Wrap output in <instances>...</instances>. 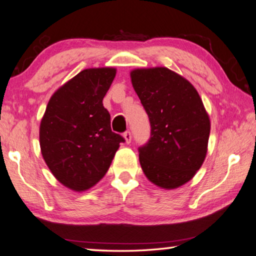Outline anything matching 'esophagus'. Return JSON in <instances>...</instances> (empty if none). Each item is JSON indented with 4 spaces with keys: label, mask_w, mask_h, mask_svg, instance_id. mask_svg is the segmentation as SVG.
<instances>
[{
    "label": "esophagus",
    "mask_w": 256,
    "mask_h": 256,
    "mask_svg": "<svg viewBox=\"0 0 256 256\" xmlns=\"http://www.w3.org/2000/svg\"><path fill=\"white\" fill-rule=\"evenodd\" d=\"M123 136H124V139H125V142H126V144H130V142H131V140H132V134H131V132H130V131L124 132Z\"/></svg>",
    "instance_id": "obj_1"
}]
</instances>
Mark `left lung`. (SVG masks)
Here are the masks:
<instances>
[{
  "instance_id": "obj_1",
  "label": "left lung",
  "mask_w": 256,
  "mask_h": 256,
  "mask_svg": "<svg viewBox=\"0 0 256 256\" xmlns=\"http://www.w3.org/2000/svg\"><path fill=\"white\" fill-rule=\"evenodd\" d=\"M150 122V139L139 148L144 176L164 190L190 182L208 150L210 120L198 90L188 79L164 66L130 72Z\"/></svg>"
}]
</instances>
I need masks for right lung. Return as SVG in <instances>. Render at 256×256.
Returning a JSON list of instances; mask_svg holds the SVG:
<instances>
[{"instance_id": "add662e5", "label": "right lung", "mask_w": 256, "mask_h": 256, "mask_svg": "<svg viewBox=\"0 0 256 256\" xmlns=\"http://www.w3.org/2000/svg\"><path fill=\"white\" fill-rule=\"evenodd\" d=\"M115 68H85L52 95L40 123L46 164L60 184L74 192L104 178L123 136L112 131L102 100Z\"/></svg>"}]
</instances>
